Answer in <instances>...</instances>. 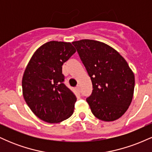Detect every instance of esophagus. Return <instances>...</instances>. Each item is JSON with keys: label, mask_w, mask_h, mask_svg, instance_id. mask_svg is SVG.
<instances>
[{"label": "esophagus", "mask_w": 152, "mask_h": 152, "mask_svg": "<svg viewBox=\"0 0 152 152\" xmlns=\"http://www.w3.org/2000/svg\"><path fill=\"white\" fill-rule=\"evenodd\" d=\"M76 90L78 91H80V86H76Z\"/></svg>", "instance_id": "1"}]
</instances>
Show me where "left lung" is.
Wrapping results in <instances>:
<instances>
[{"label": "left lung", "instance_id": "1", "mask_svg": "<svg viewBox=\"0 0 152 152\" xmlns=\"http://www.w3.org/2000/svg\"><path fill=\"white\" fill-rule=\"evenodd\" d=\"M92 82L86 102L99 119L113 121L125 114L134 96L135 78L128 63L105 43L83 39L72 42Z\"/></svg>", "mask_w": 152, "mask_h": 152}]
</instances>
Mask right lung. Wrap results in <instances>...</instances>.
Returning <instances> with one entry per match:
<instances>
[{
  "mask_svg": "<svg viewBox=\"0 0 152 152\" xmlns=\"http://www.w3.org/2000/svg\"><path fill=\"white\" fill-rule=\"evenodd\" d=\"M76 52L70 42L52 41L40 46L26 66L23 96L32 112L48 123H59L74 111L76 97L64 83L62 66Z\"/></svg>",
  "mask_w": 152,
  "mask_h": 152,
  "instance_id": "right-lung-1",
  "label": "right lung"
}]
</instances>
